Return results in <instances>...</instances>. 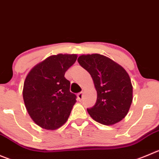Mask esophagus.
Instances as JSON below:
<instances>
[{
  "label": "esophagus",
  "instance_id": "34e87169",
  "mask_svg": "<svg viewBox=\"0 0 159 159\" xmlns=\"http://www.w3.org/2000/svg\"><path fill=\"white\" fill-rule=\"evenodd\" d=\"M77 96H78V100H79V101H81V100H82V98H83V93H82V92H79V93L77 95Z\"/></svg>",
  "mask_w": 159,
  "mask_h": 159
}]
</instances>
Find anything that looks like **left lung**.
I'll list each match as a JSON object with an SVG mask.
<instances>
[{
	"mask_svg": "<svg viewBox=\"0 0 159 159\" xmlns=\"http://www.w3.org/2000/svg\"><path fill=\"white\" fill-rule=\"evenodd\" d=\"M80 65L92 76L97 100L89 115L97 122L112 125L122 120L133 100V87L128 74L120 65L100 54L81 55Z\"/></svg>",
	"mask_w": 159,
	"mask_h": 159,
	"instance_id": "obj_1",
	"label": "left lung"
}]
</instances>
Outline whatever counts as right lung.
<instances>
[{"label": "right lung", "instance_id": "obj_1", "mask_svg": "<svg viewBox=\"0 0 159 159\" xmlns=\"http://www.w3.org/2000/svg\"><path fill=\"white\" fill-rule=\"evenodd\" d=\"M77 60L76 54H58L35 65L26 77L23 99L34 122L47 130H55L67 120L76 95L64 75Z\"/></svg>", "mask_w": 159, "mask_h": 159}]
</instances>
